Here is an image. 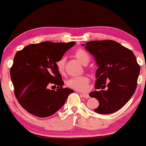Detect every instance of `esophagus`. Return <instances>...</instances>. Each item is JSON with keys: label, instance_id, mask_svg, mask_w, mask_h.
<instances>
[{"label": "esophagus", "instance_id": "obj_1", "mask_svg": "<svg viewBox=\"0 0 146 146\" xmlns=\"http://www.w3.org/2000/svg\"><path fill=\"white\" fill-rule=\"evenodd\" d=\"M80 95L83 98H86V99L89 98H90V96H89V94H80Z\"/></svg>", "mask_w": 146, "mask_h": 146}]
</instances>
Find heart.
I'll use <instances>...</instances> for the list:
<instances>
[{"label":"heart","mask_w":146,"mask_h":146,"mask_svg":"<svg viewBox=\"0 0 146 146\" xmlns=\"http://www.w3.org/2000/svg\"><path fill=\"white\" fill-rule=\"evenodd\" d=\"M74 55L80 62L83 65H86L90 60L89 54L84 49L80 48L76 50ZM65 63L66 58L64 56L60 58L56 63L58 71L60 74H64ZM90 81V79L88 76H81L73 77L69 79L67 81L66 85L70 88L76 90L86 92L88 90Z\"/></svg>","instance_id":"1"}]
</instances>
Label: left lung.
Instances as JSON below:
<instances>
[{"label":"left lung","instance_id":"obj_1","mask_svg":"<svg viewBox=\"0 0 146 146\" xmlns=\"http://www.w3.org/2000/svg\"><path fill=\"white\" fill-rule=\"evenodd\" d=\"M82 46L92 54L98 66L95 88L102 90L89 94L99 101L94 111L109 114L119 110L136 89L140 67L134 54L111 40L90 41Z\"/></svg>","mask_w":146,"mask_h":146}]
</instances>
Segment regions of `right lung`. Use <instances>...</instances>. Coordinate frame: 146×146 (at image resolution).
<instances>
[{
	"instance_id": "obj_1",
	"label": "right lung",
	"mask_w": 146,
	"mask_h": 146,
	"mask_svg": "<svg viewBox=\"0 0 146 146\" xmlns=\"http://www.w3.org/2000/svg\"><path fill=\"white\" fill-rule=\"evenodd\" d=\"M75 44L43 42L28 45L16 54L10 72L11 80L16 98L28 112L40 117L50 116L74 92L62 88L56 63ZM50 84L58 85V89H49Z\"/></svg>"
}]
</instances>
